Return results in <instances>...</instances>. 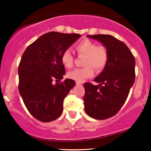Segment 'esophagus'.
<instances>
[{
  "label": "esophagus",
  "mask_w": 151,
  "mask_h": 151,
  "mask_svg": "<svg viewBox=\"0 0 151 151\" xmlns=\"http://www.w3.org/2000/svg\"><path fill=\"white\" fill-rule=\"evenodd\" d=\"M76 84H77V85H81V84H82V83H81V82L76 81Z\"/></svg>",
  "instance_id": "1"
}]
</instances>
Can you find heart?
I'll use <instances>...</instances> for the list:
<instances>
[{
	"label": "heart",
	"mask_w": 151,
	"mask_h": 151,
	"mask_svg": "<svg viewBox=\"0 0 151 151\" xmlns=\"http://www.w3.org/2000/svg\"><path fill=\"white\" fill-rule=\"evenodd\" d=\"M79 55L84 56L83 65L81 68H76L68 73L70 79L76 81L83 82L85 79L91 77L94 73L93 68L100 72L105 68L108 62L109 53L104 45H96V43L84 39L78 42L74 47ZM62 64L65 68H70L73 65L74 57L69 49H65L61 55Z\"/></svg>",
	"instance_id": "obj_1"
}]
</instances>
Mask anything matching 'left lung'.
Here are the masks:
<instances>
[{"label": "left lung", "instance_id": "8db88e82", "mask_svg": "<svg viewBox=\"0 0 151 151\" xmlns=\"http://www.w3.org/2000/svg\"><path fill=\"white\" fill-rule=\"evenodd\" d=\"M103 44L108 62L94 79L98 86L85 83V111L95 119L104 120L119 111L126 101L135 79V59L127 45L110 35H87Z\"/></svg>", "mask_w": 151, "mask_h": 151}]
</instances>
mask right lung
<instances>
[{
	"label": "right lung",
	"mask_w": 151,
	"mask_h": 151,
	"mask_svg": "<svg viewBox=\"0 0 151 151\" xmlns=\"http://www.w3.org/2000/svg\"><path fill=\"white\" fill-rule=\"evenodd\" d=\"M81 35L58 32L44 34L30 44L19 65V91L29 113L42 122L54 121L61 115L63 103L75 85L72 79L53 84L65 74L61 55Z\"/></svg>",
	"instance_id": "right-lung-1"
}]
</instances>
